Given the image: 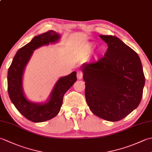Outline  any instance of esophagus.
Instances as JSON below:
<instances>
[{
	"mask_svg": "<svg viewBox=\"0 0 152 152\" xmlns=\"http://www.w3.org/2000/svg\"><path fill=\"white\" fill-rule=\"evenodd\" d=\"M83 77V73L82 71H78L77 72V78L78 80H81Z\"/></svg>",
	"mask_w": 152,
	"mask_h": 152,
	"instance_id": "esophagus-1",
	"label": "esophagus"
}]
</instances>
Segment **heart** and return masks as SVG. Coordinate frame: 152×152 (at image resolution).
Masks as SVG:
<instances>
[{"mask_svg": "<svg viewBox=\"0 0 152 152\" xmlns=\"http://www.w3.org/2000/svg\"><path fill=\"white\" fill-rule=\"evenodd\" d=\"M96 48V45L94 44H88V46H87L85 49L84 51H93ZM104 51V47H101L99 48V50H98V52H97V56H101L102 54H103Z\"/></svg>", "mask_w": 152, "mask_h": 152, "instance_id": "obj_1", "label": "heart"}]
</instances>
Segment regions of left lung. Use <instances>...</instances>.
Instances as JSON below:
<instances>
[{"label": "left lung", "mask_w": 152, "mask_h": 152, "mask_svg": "<svg viewBox=\"0 0 152 152\" xmlns=\"http://www.w3.org/2000/svg\"><path fill=\"white\" fill-rule=\"evenodd\" d=\"M100 37L108 46L104 56L81 66L86 99L95 115L117 121L139 105L145 77L140 57L133 50L115 36Z\"/></svg>", "instance_id": "8db88e82"}]
</instances>
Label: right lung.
<instances>
[{"instance_id": "add662e5", "label": "right lung", "mask_w": 152, "mask_h": 152, "mask_svg": "<svg viewBox=\"0 0 152 152\" xmlns=\"http://www.w3.org/2000/svg\"><path fill=\"white\" fill-rule=\"evenodd\" d=\"M60 38V34L53 31L34 37L29 43L17 51L8 69V91L10 99L18 110L31 121L44 122L56 117L62 106L64 95L76 82L75 71L61 77L45 102H33L25 95L23 76L33 51L41 46L57 42Z\"/></svg>"}]
</instances>
